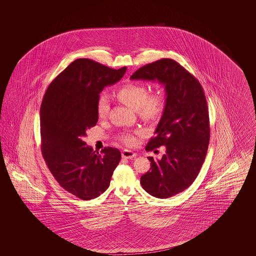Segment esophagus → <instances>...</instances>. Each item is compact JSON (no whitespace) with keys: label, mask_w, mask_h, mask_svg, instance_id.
Returning <instances> with one entry per match:
<instances>
[{"label":"esophagus","mask_w":256,"mask_h":256,"mask_svg":"<svg viewBox=\"0 0 256 256\" xmlns=\"http://www.w3.org/2000/svg\"><path fill=\"white\" fill-rule=\"evenodd\" d=\"M137 154L132 152V150H124L122 152V156L124 158L132 159L135 158Z\"/></svg>","instance_id":"34e87169"}]
</instances>
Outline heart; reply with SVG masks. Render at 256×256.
<instances>
[{
	"mask_svg": "<svg viewBox=\"0 0 256 256\" xmlns=\"http://www.w3.org/2000/svg\"><path fill=\"white\" fill-rule=\"evenodd\" d=\"M117 97L132 110H138L139 116L146 121L154 120L161 115L165 108V100L161 93L148 95L146 87L138 84L122 86L117 91ZM110 98L106 94L98 100L97 111L100 118H106L110 111ZM118 139L126 146H132L136 139L132 134L124 132Z\"/></svg>",
	"mask_w": 256,
	"mask_h": 256,
	"instance_id": "1",
	"label": "heart"
}]
</instances>
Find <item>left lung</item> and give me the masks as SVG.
Returning <instances> with one entry per match:
<instances>
[{
	"label": "left lung",
	"mask_w": 256,
	"mask_h": 256,
	"mask_svg": "<svg viewBox=\"0 0 256 256\" xmlns=\"http://www.w3.org/2000/svg\"><path fill=\"white\" fill-rule=\"evenodd\" d=\"M130 80H158L165 87L164 111L146 150L165 146L166 152L160 159L148 158L150 169L140 183L150 195L168 198L194 182L206 159L210 138L206 95L195 76L170 58L146 64Z\"/></svg>",
	"instance_id": "left-lung-1"
}]
</instances>
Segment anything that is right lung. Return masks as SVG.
Segmentation results:
<instances>
[{"label": "right lung", "instance_id": "1", "mask_svg": "<svg viewBox=\"0 0 256 256\" xmlns=\"http://www.w3.org/2000/svg\"><path fill=\"white\" fill-rule=\"evenodd\" d=\"M126 67L114 70L88 58L73 61L50 84L41 104V150L61 187L88 200L104 193L121 160L118 148L100 154L82 140L98 122L100 93L119 82Z\"/></svg>", "mask_w": 256, "mask_h": 256}]
</instances>
